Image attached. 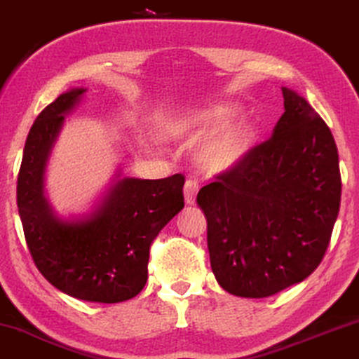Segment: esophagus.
I'll list each match as a JSON object with an SVG mask.
<instances>
[{
  "label": "esophagus",
  "mask_w": 359,
  "mask_h": 359,
  "mask_svg": "<svg viewBox=\"0 0 359 359\" xmlns=\"http://www.w3.org/2000/svg\"><path fill=\"white\" fill-rule=\"evenodd\" d=\"M198 191H200V183L196 180H188L184 183V201H187V205H194Z\"/></svg>",
  "instance_id": "obj_1"
}]
</instances>
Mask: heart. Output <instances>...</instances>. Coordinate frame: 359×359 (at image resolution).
Listing matches in <instances>:
<instances>
[{"mask_svg":"<svg viewBox=\"0 0 359 359\" xmlns=\"http://www.w3.org/2000/svg\"><path fill=\"white\" fill-rule=\"evenodd\" d=\"M233 108L215 106L176 114L168 125V135L175 140L193 141L212 130L196 149V163L210 175L231 171L243 161L253 140V130L245 121H226Z\"/></svg>","mask_w":359,"mask_h":359,"instance_id":"heart-1","label":"heart"}]
</instances>
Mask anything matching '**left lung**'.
Returning <instances> with one entry per match:
<instances>
[{
    "instance_id": "8db88e82",
    "label": "left lung",
    "mask_w": 359,
    "mask_h": 359,
    "mask_svg": "<svg viewBox=\"0 0 359 359\" xmlns=\"http://www.w3.org/2000/svg\"><path fill=\"white\" fill-rule=\"evenodd\" d=\"M273 136L198 193L211 269L223 290L266 298L308 278L328 250L341 201L338 149L309 103L283 88Z\"/></svg>"
}]
</instances>
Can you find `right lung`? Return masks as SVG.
Wrapping results in <instances>:
<instances>
[{"mask_svg": "<svg viewBox=\"0 0 359 359\" xmlns=\"http://www.w3.org/2000/svg\"><path fill=\"white\" fill-rule=\"evenodd\" d=\"M85 91L60 95L31 126L18 175V211L31 258L53 286L83 302L119 303L144 287L151 243L184 206V176L123 178L90 216L57 218L44 198V166L65 114Z\"/></svg>", "mask_w": 359, "mask_h": 359, "instance_id": "right-lung-1", "label": "right lung"}]
</instances>
